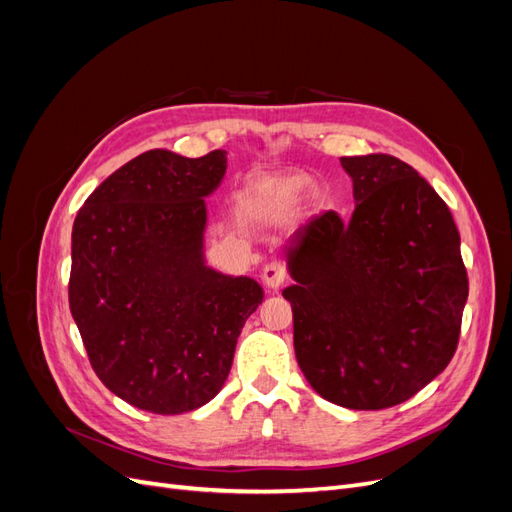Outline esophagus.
<instances>
[{
  "label": "esophagus",
  "instance_id": "esophagus-1",
  "mask_svg": "<svg viewBox=\"0 0 512 512\" xmlns=\"http://www.w3.org/2000/svg\"><path fill=\"white\" fill-rule=\"evenodd\" d=\"M288 280V271L282 265L280 260H271L262 269V282H265L269 288H280Z\"/></svg>",
  "mask_w": 512,
  "mask_h": 512
}]
</instances>
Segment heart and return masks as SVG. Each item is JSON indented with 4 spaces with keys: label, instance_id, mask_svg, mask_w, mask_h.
<instances>
[{
    "label": "heart",
    "instance_id": "obj_1",
    "mask_svg": "<svg viewBox=\"0 0 512 512\" xmlns=\"http://www.w3.org/2000/svg\"><path fill=\"white\" fill-rule=\"evenodd\" d=\"M312 179L305 175H267L258 177L245 188L243 205L254 220H280L301 205Z\"/></svg>",
    "mask_w": 512,
    "mask_h": 512
}]
</instances>
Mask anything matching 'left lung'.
Masks as SVG:
<instances>
[{"label": "left lung", "mask_w": 512, "mask_h": 512, "mask_svg": "<svg viewBox=\"0 0 512 512\" xmlns=\"http://www.w3.org/2000/svg\"><path fill=\"white\" fill-rule=\"evenodd\" d=\"M354 211L301 226L288 245L284 290L294 352L314 391L350 410L410 399L457 350L468 273L444 200L386 153L342 158Z\"/></svg>", "instance_id": "left-lung-1"}]
</instances>
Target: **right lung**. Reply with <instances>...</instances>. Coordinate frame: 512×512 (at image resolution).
<instances>
[{
    "mask_svg": "<svg viewBox=\"0 0 512 512\" xmlns=\"http://www.w3.org/2000/svg\"><path fill=\"white\" fill-rule=\"evenodd\" d=\"M224 173V149H151L104 179L74 220L70 312L98 378L134 408L205 406L262 303L252 277L205 265V196Z\"/></svg>",
    "mask_w": 512,
    "mask_h": 512,
    "instance_id": "add662e5",
    "label": "right lung"
}]
</instances>
